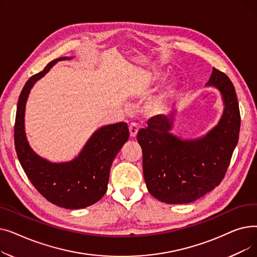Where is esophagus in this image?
<instances>
[{"label":"esophagus","mask_w":257,"mask_h":257,"mask_svg":"<svg viewBox=\"0 0 257 257\" xmlns=\"http://www.w3.org/2000/svg\"><path fill=\"white\" fill-rule=\"evenodd\" d=\"M129 132H130V137L133 139L138 136L139 132V126L137 123H131L129 126Z\"/></svg>","instance_id":"1"}]
</instances>
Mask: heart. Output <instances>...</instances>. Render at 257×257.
I'll list each match as a JSON object with an SVG mask.
<instances>
[{
    "instance_id": "b5f03b06",
    "label": "heart",
    "mask_w": 257,
    "mask_h": 257,
    "mask_svg": "<svg viewBox=\"0 0 257 257\" xmlns=\"http://www.w3.org/2000/svg\"><path fill=\"white\" fill-rule=\"evenodd\" d=\"M178 89H179L178 81H173V82H171L149 104V106H148V111H149V113L152 115H159V114L165 113L168 110L171 101L178 92Z\"/></svg>"
}]
</instances>
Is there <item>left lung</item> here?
Masks as SVG:
<instances>
[{"mask_svg": "<svg viewBox=\"0 0 257 257\" xmlns=\"http://www.w3.org/2000/svg\"><path fill=\"white\" fill-rule=\"evenodd\" d=\"M217 88L224 110L219 123L198 139L172 132L175 114L156 115L138 133L143 171L149 193L168 204H185L203 197L223 180L238 142L240 115L234 86L217 69L205 84Z\"/></svg>", "mask_w": 257, "mask_h": 257, "instance_id": "left-lung-1", "label": "left lung"}]
</instances>
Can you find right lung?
I'll return each instance as SVG.
<instances>
[{
	"label": "right lung",
	"mask_w": 257,
	"mask_h": 257,
	"mask_svg": "<svg viewBox=\"0 0 257 257\" xmlns=\"http://www.w3.org/2000/svg\"><path fill=\"white\" fill-rule=\"evenodd\" d=\"M72 57L51 61L43 72L27 81L18 102L15 144L21 166L36 190L59 207L80 209L94 204L105 195L112 161L128 141L129 130L123 121L99 128L78 156L65 163H51L33 151L25 132L27 100L37 81L58 61Z\"/></svg>",
	"instance_id": "add662e5"
}]
</instances>
